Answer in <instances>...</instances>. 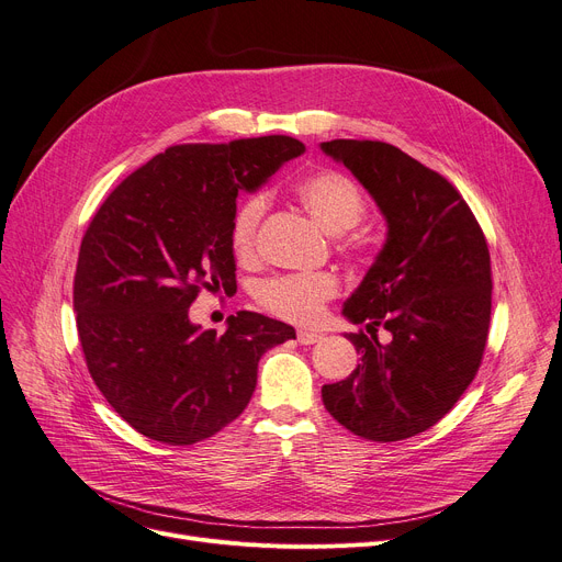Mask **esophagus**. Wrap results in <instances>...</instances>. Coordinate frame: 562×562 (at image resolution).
Returning a JSON list of instances; mask_svg holds the SVG:
<instances>
[{
  "instance_id": "esophagus-1",
  "label": "esophagus",
  "mask_w": 562,
  "mask_h": 562,
  "mask_svg": "<svg viewBox=\"0 0 562 562\" xmlns=\"http://www.w3.org/2000/svg\"><path fill=\"white\" fill-rule=\"evenodd\" d=\"M321 339L318 333H312V330H299V344L303 346H310V344H316Z\"/></svg>"
}]
</instances>
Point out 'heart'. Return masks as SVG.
<instances>
[{
    "label": "heart",
    "mask_w": 562,
    "mask_h": 562,
    "mask_svg": "<svg viewBox=\"0 0 562 562\" xmlns=\"http://www.w3.org/2000/svg\"><path fill=\"white\" fill-rule=\"evenodd\" d=\"M299 202L316 218L321 227L333 234H344L360 225L367 216V198L362 189L339 170H314L293 184ZM263 193H248L236 202L229 218V248L241 263L257 255V236L266 214ZM339 291L337 276L318 273H286L257 284V303L284 321L314 323L328 301Z\"/></svg>",
    "instance_id": "1"
}]
</instances>
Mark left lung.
<instances>
[{
    "label": "left lung",
    "mask_w": 562,
    "mask_h": 562,
    "mask_svg": "<svg viewBox=\"0 0 562 562\" xmlns=\"http://www.w3.org/2000/svg\"><path fill=\"white\" fill-rule=\"evenodd\" d=\"M321 147L358 177L390 227L344 305V316L370 333L346 335L360 364L323 385V405L364 439L415 437L451 412L483 362L492 314L485 234L447 177L398 147L352 138ZM380 325L392 342L376 341Z\"/></svg>",
    "instance_id": "8db88e82"
}]
</instances>
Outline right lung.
Listing matches in <instances>:
<instances>
[{
    "label": "right lung",
    "instance_id": "add662e5",
    "mask_svg": "<svg viewBox=\"0 0 562 562\" xmlns=\"http://www.w3.org/2000/svg\"><path fill=\"white\" fill-rule=\"evenodd\" d=\"M305 153L291 136L172 145L117 184L88 225L72 303L88 373L134 430L189 447L241 415L266 350L291 326L236 312L227 330H200L189 307L202 289L236 291L229 218Z\"/></svg>",
    "mask_w": 562,
    "mask_h": 562
}]
</instances>
